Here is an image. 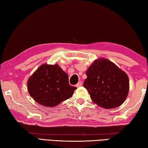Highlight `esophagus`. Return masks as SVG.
Instances as JSON below:
<instances>
[{
	"label": "esophagus",
	"mask_w": 148,
	"mask_h": 148,
	"mask_svg": "<svg viewBox=\"0 0 148 148\" xmlns=\"http://www.w3.org/2000/svg\"><path fill=\"white\" fill-rule=\"evenodd\" d=\"M81 86H82V82L81 81H79V83L76 84V87H77V88H78V87Z\"/></svg>",
	"instance_id": "obj_1"
}]
</instances>
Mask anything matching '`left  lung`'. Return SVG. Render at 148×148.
<instances>
[{
  "instance_id": "1",
  "label": "left lung",
  "mask_w": 148,
  "mask_h": 148,
  "mask_svg": "<svg viewBox=\"0 0 148 148\" xmlns=\"http://www.w3.org/2000/svg\"><path fill=\"white\" fill-rule=\"evenodd\" d=\"M83 86L94 103L106 109L117 108L127 98L129 88L127 75L106 59L94 61L86 71Z\"/></svg>"
}]
</instances>
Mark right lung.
<instances>
[{
  "label": "right lung",
  "mask_w": 148,
  "mask_h": 148,
  "mask_svg": "<svg viewBox=\"0 0 148 148\" xmlns=\"http://www.w3.org/2000/svg\"><path fill=\"white\" fill-rule=\"evenodd\" d=\"M31 96L46 107H55L71 98L76 87L69 84L68 75L59 65H42L28 80Z\"/></svg>",
  "instance_id": "right-lung-1"
}]
</instances>
